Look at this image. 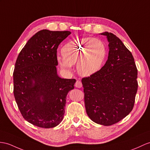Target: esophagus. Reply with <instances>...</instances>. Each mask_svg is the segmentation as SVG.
I'll return each instance as SVG.
<instances>
[{
    "mask_svg": "<svg viewBox=\"0 0 150 150\" xmlns=\"http://www.w3.org/2000/svg\"><path fill=\"white\" fill-rule=\"evenodd\" d=\"M75 86L77 87V88H81L82 87V83L81 81H79V80H77L76 81V83H75Z\"/></svg>",
    "mask_w": 150,
    "mask_h": 150,
    "instance_id": "esophagus-1",
    "label": "esophagus"
}]
</instances>
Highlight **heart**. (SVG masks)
Returning <instances> with one entry per match:
<instances>
[{"label": "heart", "instance_id": "b5f03b06", "mask_svg": "<svg viewBox=\"0 0 150 150\" xmlns=\"http://www.w3.org/2000/svg\"><path fill=\"white\" fill-rule=\"evenodd\" d=\"M62 56L57 59L60 66L69 69L77 63L79 74L90 76L100 70L106 56V48L100 40L83 38L69 41L62 48Z\"/></svg>", "mask_w": 150, "mask_h": 150}]
</instances>
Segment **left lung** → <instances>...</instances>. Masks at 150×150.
<instances>
[{
	"label": "left lung",
	"instance_id": "8db88e82",
	"mask_svg": "<svg viewBox=\"0 0 150 150\" xmlns=\"http://www.w3.org/2000/svg\"><path fill=\"white\" fill-rule=\"evenodd\" d=\"M109 41L108 59L96 74L82 78L85 104L93 122L105 126L132 111L137 91V69L130 51L117 36L103 33Z\"/></svg>",
	"mask_w": 150,
	"mask_h": 150
}]
</instances>
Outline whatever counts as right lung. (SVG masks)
I'll return each instance as SVG.
<instances>
[{"instance_id": "add662e5", "label": "right lung", "mask_w": 150, "mask_h": 150, "mask_svg": "<svg viewBox=\"0 0 150 150\" xmlns=\"http://www.w3.org/2000/svg\"><path fill=\"white\" fill-rule=\"evenodd\" d=\"M69 31L40 30L18 54L13 72V93L25 120L45 129L62 121L66 97L75 79L58 77L57 48Z\"/></svg>"}]
</instances>
